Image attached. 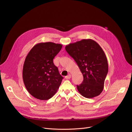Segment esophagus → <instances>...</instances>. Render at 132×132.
Segmentation results:
<instances>
[{"instance_id": "1", "label": "esophagus", "mask_w": 132, "mask_h": 132, "mask_svg": "<svg viewBox=\"0 0 132 132\" xmlns=\"http://www.w3.org/2000/svg\"><path fill=\"white\" fill-rule=\"evenodd\" d=\"M65 79H70V78H71V75H70V74H69L68 76H65Z\"/></svg>"}]
</instances>
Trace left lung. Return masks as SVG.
I'll return each mask as SVG.
<instances>
[{
  "label": "left lung",
  "mask_w": 132,
  "mask_h": 132,
  "mask_svg": "<svg viewBox=\"0 0 132 132\" xmlns=\"http://www.w3.org/2000/svg\"><path fill=\"white\" fill-rule=\"evenodd\" d=\"M65 50L77 64L84 77L78 92L83 97L92 98L99 96L104 88L108 72L106 55L98 43L91 39H83L70 43Z\"/></svg>",
  "instance_id": "left-lung-1"
}]
</instances>
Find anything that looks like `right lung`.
I'll list each match as a JSON object with an SVG mask.
<instances>
[{
	"label": "right lung",
	"mask_w": 132,
	"mask_h": 132,
	"mask_svg": "<svg viewBox=\"0 0 132 132\" xmlns=\"http://www.w3.org/2000/svg\"><path fill=\"white\" fill-rule=\"evenodd\" d=\"M62 44L39 43L30 50L25 59L22 71L24 84L34 98L41 100L51 98L60 86L63 77L53 59Z\"/></svg>",
	"instance_id": "add662e5"
}]
</instances>
